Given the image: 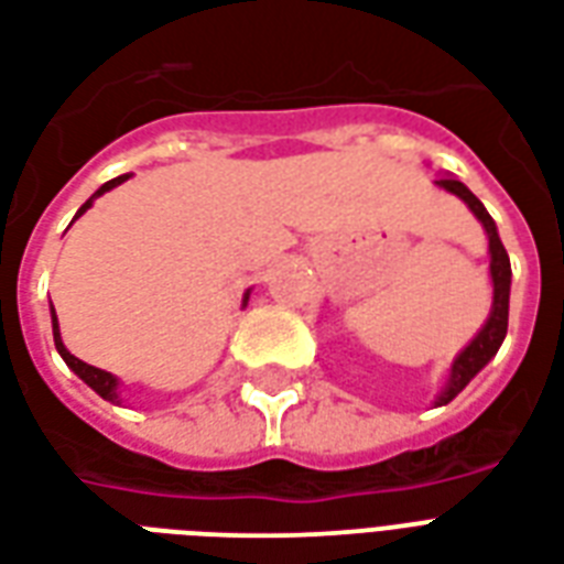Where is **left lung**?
<instances>
[{"label":"left lung","mask_w":564,"mask_h":564,"mask_svg":"<svg viewBox=\"0 0 564 564\" xmlns=\"http://www.w3.org/2000/svg\"><path fill=\"white\" fill-rule=\"evenodd\" d=\"M435 185L449 191V194H456L459 199H465L470 212L477 214V220L486 226L488 252H491V282H495V305H491V314H488L486 326H482V329L477 332V338L459 352V359L453 361L447 388H444L438 400H435V405H447L453 397L459 394L462 388L468 386L470 379L477 377L479 370L486 368L488 361L495 359L497 350H500V344H503L506 329H509V285H512V268H509V256H506V247L503 241H500V235H497V226L495 220H491V214L486 212V205L479 203L477 196L470 194L459 178L441 176Z\"/></svg>","instance_id":"8db88e82"}]
</instances>
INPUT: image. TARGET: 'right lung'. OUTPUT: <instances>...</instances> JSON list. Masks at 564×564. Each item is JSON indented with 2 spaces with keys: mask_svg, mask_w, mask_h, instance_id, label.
<instances>
[{
  "mask_svg": "<svg viewBox=\"0 0 564 564\" xmlns=\"http://www.w3.org/2000/svg\"><path fill=\"white\" fill-rule=\"evenodd\" d=\"M126 178H129V173H126V176L111 178V182H105V185L99 187V191H96V194L90 196V199H87V203L82 205V208H78L76 217H82V214H85L87 208L94 205L96 196H102L105 191H111V187H117V185H120V182H126ZM247 296H250V294H247ZM247 296H243V303H247ZM52 335H55V347H58L61 359H64L69 365V370H76V377L85 379L87 386L94 388L96 394L102 397V400H108V403H120V394H117V377H111L108 370H99V368H94V365H87V361L76 359V356H73V352H69L67 347H64V341H61L58 317H55V308H52Z\"/></svg>",
  "mask_w": 564,
  "mask_h": 564,
  "instance_id": "obj_1",
  "label": "right lung"
}]
</instances>
